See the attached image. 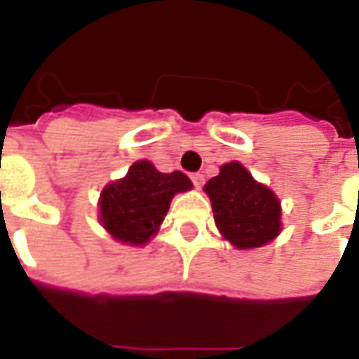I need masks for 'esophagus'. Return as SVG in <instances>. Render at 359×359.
Returning <instances> with one entry per match:
<instances>
[{"instance_id": "34e87169", "label": "esophagus", "mask_w": 359, "mask_h": 359, "mask_svg": "<svg viewBox=\"0 0 359 359\" xmlns=\"http://www.w3.org/2000/svg\"><path fill=\"white\" fill-rule=\"evenodd\" d=\"M190 179H192V182H194V187L196 188H202V184H203V175L202 172H194V175H190Z\"/></svg>"}]
</instances>
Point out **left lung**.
Returning <instances> with one entry per match:
<instances>
[{
    "mask_svg": "<svg viewBox=\"0 0 359 359\" xmlns=\"http://www.w3.org/2000/svg\"><path fill=\"white\" fill-rule=\"evenodd\" d=\"M219 233L238 250L259 248L280 233V202L238 161L221 165L203 187Z\"/></svg>",
    "mask_w": 359,
    "mask_h": 359,
    "instance_id": "8db88e82",
    "label": "left lung"
}]
</instances>
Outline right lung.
<instances>
[{
	"label": "right lung",
	"mask_w": 359,
	"mask_h": 359,
	"mask_svg": "<svg viewBox=\"0 0 359 359\" xmlns=\"http://www.w3.org/2000/svg\"><path fill=\"white\" fill-rule=\"evenodd\" d=\"M190 188L184 172H159L149 161H136L126 177L102 190L100 221L115 241L142 246L163 223L172 196Z\"/></svg>",
	"instance_id": "1"
}]
</instances>
